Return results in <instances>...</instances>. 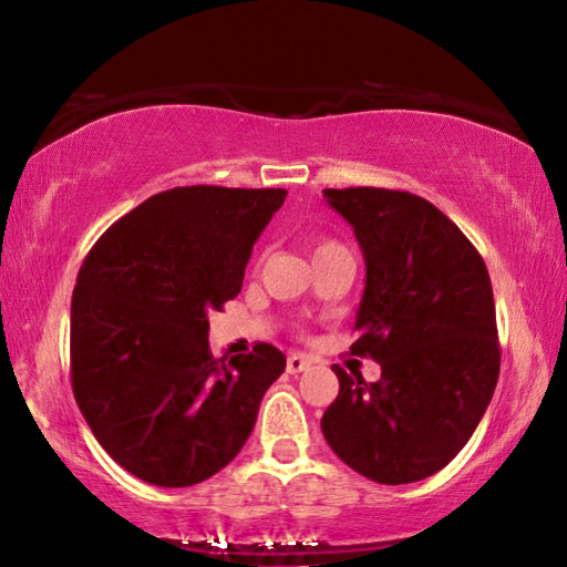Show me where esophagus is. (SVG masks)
<instances>
[{
    "label": "esophagus",
    "instance_id": "34e87169",
    "mask_svg": "<svg viewBox=\"0 0 567 567\" xmlns=\"http://www.w3.org/2000/svg\"><path fill=\"white\" fill-rule=\"evenodd\" d=\"M309 365H311V358H307V355H302V353L287 355V372H290V375H297V372L307 370Z\"/></svg>",
    "mask_w": 567,
    "mask_h": 567
}]
</instances>
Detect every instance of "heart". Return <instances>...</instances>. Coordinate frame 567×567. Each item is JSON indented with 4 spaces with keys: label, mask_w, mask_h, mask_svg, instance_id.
<instances>
[{
    "label": "heart",
    "mask_w": 567,
    "mask_h": 567,
    "mask_svg": "<svg viewBox=\"0 0 567 567\" xmlns=\"http://www.w3.org/2000/svg\"><path fill=\"white\" fill-rule=\"evenodd\" d=\"M339 246H341L339 240H333V238H317L315 246H311V250H315V256H319V252L331 250V248H339Z\"/></svg>",
    "instance_id": "1"
}]
</instances>
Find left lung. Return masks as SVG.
I'll return each instance as SVG.
<instances>
[{
  "label": "left lung",
  "instance_id": "8db88e82",
  "mask_svg": "<svg viewBox=\"0 0 567 567\" xmlns=\"http://www.w3.org/2000/svg\"><path fill=\"white\" fill-rule=\"evenodd\" d=\"M365 256L351 353L378 360L365 382L339 365V396L323 439L380 485L419 483L461 453L495 392V297L477 248L449 216L412 192L323 189Z\"/></svg>",
  "mask_w": 567,
  "mask_h": 567
}]
</instances>
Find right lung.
Listing matches in <instances>:
<instances>
[{"mask_svg": "<svg viewBox=\"0 0 567 567\" xmlns=\"http://www.w3.org/2000/svg\"><path fill=\"white\" fill-rule=\"evenodd\" d=\"M287 189L192 185L112 224L82 260L70 307L72 394L114 461L189 487L244 449L282 375L270 343L214 358L207 311L240 292L252 244Z\"/></svg>", "mask_w": 567, "mask_h": 567, "instance_id": "add662e5", "label": "right lung"}]
</instances>
